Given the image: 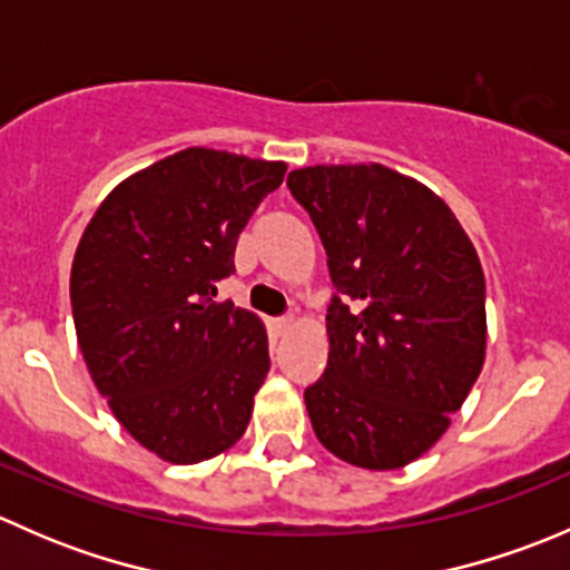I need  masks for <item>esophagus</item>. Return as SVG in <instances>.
Masks as SVG:
<instances>
[{"label":"esophagus","mask_w":570,"mask_h":570,"mask_svg":"<svg viewBox=\"0 0 570 570\" xmlns=\"http://www.w3.org/2000/svg\"><path fill=\"white\" fill-rule=\"evenodd\" d=\"M292 327H295V317H281V320H275V331L281 333V336H286V333L292 331Z\"/></svg>","instance_id":"1"}]
</instances>
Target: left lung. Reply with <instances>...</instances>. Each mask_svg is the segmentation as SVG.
Returning a JSON list of instances; mask_svg holds the SVG:
<instances>
[{"mask_svg": "<svg viewBox=\"0 0 570 570\" xmlns=\"http://www.w3.org/2000/svg\"><path fill=\"white\" fill-rule=\"evenodd\" d=\"M327 253V366L306 389L327 452L402 469L450 428L485 361V275L450 206L383 165L292 170Z\"/></svg>", "mask_w": 570, "mask_h": 570, "instance_id": "8db88e82", "label": "left lung"}]
</instances>
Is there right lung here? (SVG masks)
<instances>
[{
	"label": "right lung",
	"instance_id": "1",
	"mask_svg": "<svg viewBox=\"0 0 570 570\" xmlns=\"http://www.w3.org/2000/svg\"><path fill=\"white\" fill-rule=\"evenodd\" d=\"M284 174V163L184 148L120 181L79 239L71 306L82 358L126 433L163 461H209L248 428L267 333L215 295L245 223Z\"/></svg>",
	"mask_w": 570,
	"mask_h": 570
}]
</instances>
